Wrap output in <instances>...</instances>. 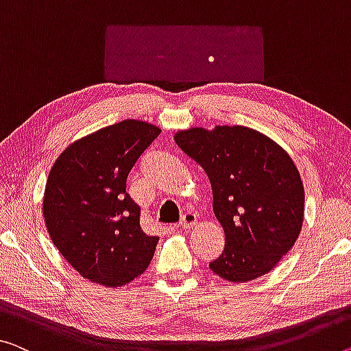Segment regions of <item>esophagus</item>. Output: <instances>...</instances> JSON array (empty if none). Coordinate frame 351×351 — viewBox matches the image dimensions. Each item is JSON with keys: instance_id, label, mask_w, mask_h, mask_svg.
<instances>
[{"instance_id": "obj_1", "label": "esophagus", "mask_w": 351, "mask_h": 351, "mask_svg": "<svg viewBox=\"0 0 351 351\" xmlns=\"http://www.w3.org/2000/svg\"><path fill=\"white\" fill-rule=\"evenodd\" d=\"M196 221H197L196 215L191 213V212H186L180 219V228L183 230H191L193 226H196Z\"/></svg>"}]
</instances>
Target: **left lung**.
<instances>
[{
  "label": "left lung",
  "mask_w": 351,
  "mask_h": 351,
  "mask_svg": "<svg viewBox=\"0 0 351 351\" xmlns=\"http://www.w3.org/2000/svg\"><path fill=\"white\" fill-rule=\"evenodd\" d=\"M176 143L206 171L224 251L208 263L230 282L267 274L298 239L304 188L289 154L252 128L218 125L179 132Z\"/></svg>",
  "instance_id": "8db88e82"
}]
</instances>
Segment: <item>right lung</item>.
<instances>
[{"label":"right lung","mask_w":351,"mask_h":351,"mask_svg":"<svg viewBox=\"0 0 351 351\" xmlns=\"http://www.w3.org/2000/svg\"><path fill=\"white\" fill-rule=\"evenodd\" d=\"M161 130L127 119L70 144L48 174L44 218L53 243L83 278L105 287L132 282L152 261L158 237L139 226L127 177Z\"/></svg>","instance_id":"right-lung-1"}]
</instances>
